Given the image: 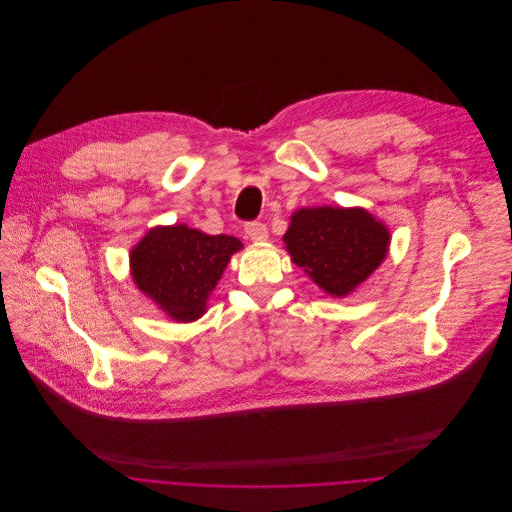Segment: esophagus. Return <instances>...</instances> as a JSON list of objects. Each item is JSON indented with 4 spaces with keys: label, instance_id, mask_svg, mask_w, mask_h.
I'll list each match as a JSON object with an SVG mask.
<instances>
[{
    "label": "esophagus",
    "instance_id": "obj_1",
    "mask_svg": "<svg viewBox=\"0 0 512 512\" xmlns=\"http://www.w3.org/2000/svg\"><path fill=\"white\" fill-rule=\"evenodd\" d=\"M244 230L252 242H264L268 238V228L262 222H248Z\"/></svg>",
    "mask_w": 512,
    "mask_h": 512
}]
</instances>
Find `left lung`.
I'll return each mask as SVG.
<instances>
[{"instance_id": "obj_1", "label": "left lung", "mask_w": 512, "mask_h": 512, "mask_svg": "<svg viewBox=\"0 0 512 512\" xmlns=\"http://www.w3.org/2000/svg\"><path fill=\"white\" fill-rule=\"evenodd\" d=\"M284 244L325 292L345 296L381 264L389 232L359 208H304L292 216Z\"/></svg>"}]
</instances>
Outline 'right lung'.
Masks as SVG:
<instances>
[{"label":"right lung","mask_w":512,"mask_h":512,"mask_svg":"<svg viewBox=\"0 0 512 512\" xmlns=\"http://www.w3.org/2000/svg\"><path fill=\"white\" fill-rule=\"evenodd\" d=\"M242 248L234 236H208L187 226L153 228L131 252L137 286L175 321L206 313L230 256Z\"/></svg>","instance_id":"1"}]
</instances>
